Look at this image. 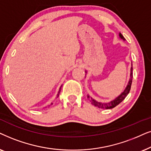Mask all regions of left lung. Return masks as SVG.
<instances>
[{"label":"left lung","instance_id":"left-lung-1","mask_svg":"<svg viewBox=\"0 0 151 151\" xmlns=\"http://www.w3.org/2000/svg\"><path fill=\"white\" fill-rule=\"evenodd\" d=\"M119 37L121 38L122 39H123L124 41H125V39L123 37V35H122L121 33H119ZM132 65L131 66V68H130V77L129 79V81H128V85L126 86V89L124 90V91L122 92V93L120 94L119 96L114 99V100H112V101H110V103L108 104H102L100 103V102H98L95 101V100L92 99V97H90L89 95H88V98L89 99V100L91 101V103L92 105H94V106H97L98 108H106V109H111V108H113L119 104L121 102L123 101V100L125 99L126 96L128 95V93H129L130 90V88H131V84H132Z\"/></svg>","mask_w":151,"mask_h":151}]
</instances>
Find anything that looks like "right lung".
Returning a JSON list of instances; mask_svg holds the SVG:
<instances>
[{"label": "right lung", "mask_w": 151, "mask_h": 151, "mask_svg": "<svg viewBox=\"0 0 151 151\" xmlns=\"http://www.w3.org/2000/svg\"><path fill=\"white\" fill-rule=\"evenodd\" d=\"M61 87H62V86H61ZM61 88H60V89H59V92H58V94H57V97H58V96H59V94H60V92H61ZM52 104H51V105H52Z\"/></svg>", "instance_id": "1"}]
</instances>
